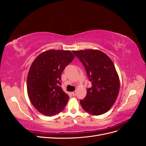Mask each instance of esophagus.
<instances>
[{"instance_id":"obj_1","label":"esophagus","mask_w":146,"mask_h":146,"mask_svg":"<svg viewBox=\"0 0 146 146\" xmlns=\"http://www.w3.org/2000/svg\"><path fill=\"white\" fill-rule=\"evenodd\" d=\"M72 94L74 96H76V91H75L72 92Z\"/></svg>"}]
</instances>
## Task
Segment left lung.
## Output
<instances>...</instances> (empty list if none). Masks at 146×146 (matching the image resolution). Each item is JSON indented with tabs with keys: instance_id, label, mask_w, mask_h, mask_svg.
<instances>
[{
	"instance_id": "1",
	"label": "left lung",
	"mask_w": 146,
	"mask_h": 146,
	"mask_svg": "<svg viewBox=\"0 0 146 146\" xmlns=\"http://www.w3.org/2000/svg\"><path fill=\"white\" fill-rule=\"evenodd\" d=\"M86 69L92 86L80 100L82 107L92 115L107 112L115 103L120 88V80L112 60L99 50H73Z\"/></svg>"
}]
</instances>
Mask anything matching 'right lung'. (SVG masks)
Returning a JSON list of instances; mask_svg holds the SVG:
<instances>
[{
  "instance_id": "right-lung-1",
  "label": "right lung",
  "mask_w": 146,
  "mask_h": 146,
  "mask_svg": "<svg viewBox=\"0 0 146 146\" xmlns=\"http://www.w3.org/2000/svg\"><path fill=\"white\" fill-rule=\"evenodd\" d=\"M74 58L70 50L51 49L42 52L31 65L27 82L28 96L33 107L44 115L58 114L67 104L69 96L60 86L61 74Z\"/></svg>"
}]
</instances>
